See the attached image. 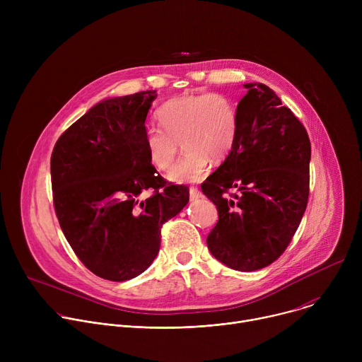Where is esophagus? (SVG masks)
<instances>
[{"label":"esophagus","mask_w":362,"mask_h":362,"mask_svg":"<svg viewBox=\"0 0 362 362\" xmlns=\"http://www.w3.org/2000/svg\"><path fill=\"white\" fill-rule=\"evenodd\" d=\"M189 196H190V200H196V199H199V197L202 196V193H200V190H199L197 187L192 186V187L189 189Z\"/></svg>","instance_id":"esophagus-1"}]
</instances>
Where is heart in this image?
<instances>
[{
  "instance_id": "heart-1",
  "label": "heart",
  "mask_w": 362,
  "mask_h": 362,
  "mask_svg": "<svg viewBox=\"0 0 362 362\" xmlns=\"http://www.w3.org/2000/svg\"><path fill=\"white\" fill-rule=\"evenodd\" d=\"M162 127L144 132V147L150 165L166 172L182 141L185 154L173 165L168 179L175 183L200 180L209 162L228 158L238 137V112L223 94H189L172 98L158 110Z\"/></svg>"
}]
</instances>
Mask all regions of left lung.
Wrapping results in <instances>:
<instances>
[{
    "label": "left lung",
    "instance_id": "1",
    "mask_svg": "<svg viewBox=\"0 0 362 362\" xmlns=\"http://www.w3.org/2000/svg\"><path fill=\"white\" fill-rule=\"evenodd\" d=\"M243 87L247 93L236 107L235 146L202 192L219 212L206 239L211 253L235 271L250 272L275 262L300 223L311 143L272 88L262 83Z\"/></svg>",
    "mask_w": 362,
    "mask_h": 362
}]
</instances>
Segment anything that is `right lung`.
<instances>
[{
	"label": "right lung",
	"mask_w": 362,
	"mask_h": 362,
	"mask_svg": "<svg viewBox=\"0 0 362 362\" xmlns=\"http://www.w3.org/2000/svg\"><path fill=\"white\" fill-rule=\"evenodd\" d=\"M156 90L101 100L71 124L51 154L56 215L78 259L115 282L143 274L160 247V228L189 202L168 185L144 147ZM153 194L141 201L143 189Z\"/></svg>",
	"instance_id": "obj_1"
}]
</instances>
